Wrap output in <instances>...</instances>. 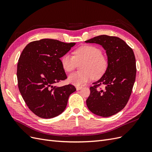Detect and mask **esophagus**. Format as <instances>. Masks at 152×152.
Here are the masks:
<instances>
[{
  "label": "esophagus",
  "instance_id": "esophagus-1",
  "mask_svg": "<svg viewBox=\"0 0 152 152\" xmlns=\"http://www.w3.org/2000/svg\"><path fill=\"white\" fill-rule=\"evenodd\" d=\"M82 86H77L76 87V90H80L81 88H82Z\"/></svg>",
  "mask_w": 152,
  "mask_h": 152
}]
</instances>
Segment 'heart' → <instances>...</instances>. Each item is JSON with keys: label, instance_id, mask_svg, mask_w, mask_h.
I'll return each mask as SVG.
<instances>
[{"label": "heart", "instance_id": "heart-1", "mask_svg": "<svg viewBox=\"0 0 152 152\" xmlns=\"http://www.w3.org/2000/svg\"><path fill=\"white\" fill-rule=\"evenodd\" d=\"M74 56L66 53L61 58V64L64 70L71 72L75 69L77 62H82L81 71L71 73L68 76V81L71 84L80 86L94 77L98 78L104 74L108 60L102 54L99 48L94 45H84L77 48Z\"/></svg>", "mask_w": 152, "mask_h": 152}]
</instances>
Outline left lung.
I'll list each match as a JSON object with an SVG mask.
<instances>
[{"label": "left lung", "instance_id": "8db88e82", "mask_svg": "<svg viewBox=\"0 0 152 152\" xmlns=\"http://www.w3.org/2000/svg\"><path fill=\"white\" fill-rule=\"evenodd\" d=\"M85 42L102 45L106 50L108 60L104 75L90 88L86 105L94 114L104 117L112 116L124 108L133 90L136 74L133 50L116 37L103 35ZM100 86L104 89L99 88Z\"/></svg>", "mask_w": 152, "mask_h": 152}]
</instances>
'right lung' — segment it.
<instances>
[{"mask_svg": "<svg viewBox=\"0 0 152 152\" xmlns=\"http://www.w3.org/2000/svg\"><path fill=\"white\" fill-rule=\"evenodd\" d=\"M75 44L42 39L28 43L19 57V91L28 108L41 118H53L62 113L69 95L76 90L72 85L53 86L67 78L60 58Z\"/></svg>", "mask_w": 152, "mask_h": 152, "instance_id": "right-lung-1", "label": "right lung"}]
</instances>
